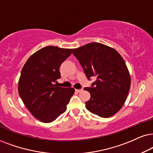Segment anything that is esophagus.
<instances>
[{
    "label": "esophagus",
    "instance_id": "esophagus-1",
    "mask_svg": "<svg viewBox=\"0 0 153 153\" xmlns=\"http://www.w3.org/2000/svg\"><path fill=\"white\" fill-rule=\"evenodd\" d=\"M82 90H78V89H75V92H82Z\"/></svg>",
    "mask_w": 153,
    "mask_h": 153
}]
</instances>
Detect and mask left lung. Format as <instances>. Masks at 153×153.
I'll list each match as a JSON object with an SVG mask.
<instances>
[{"label":"left lung","mask_w":153,"mask_h":153,"mask_svg":"<svg viewBox=\"0 0 153 153\" xmlns=\"http://www.w3.org/2000/svg\"><path fill=\"white\" fill-rule=\"evenodd\" d=\"M73 53L87 78H97L92 88H84L90 93V100L85 102L87 109L102 118L116 114L125 103L131 87L124 60L114 49L97 42L73 49Z\"/></svg>","instance_id":"1"}]
</instances>
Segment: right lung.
Returning <instances> with one entry per match:
<instances>
[{
	"mask_svg": "<svg viewBox=\"0 0 153 153\" xmlns=\"http://www.w3.org/2000/svg\"><path fill=\"white\" fill-rule=\"evenodd\" d=\"M71 53V49L46 46L30 56L22 68L19 95L32 115L42 122H52L62 114L74 94V88L54 84L61 78V63Z\"/></svg>",
	"mask_w": 153,
	"mask_h": 153,
	"instance_id": "1",
	"label": "right lung"
}]
</instances>
